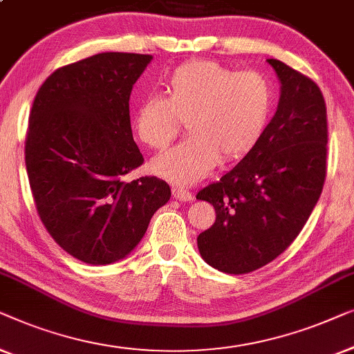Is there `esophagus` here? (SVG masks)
Masks as SVG:
<instances>
[{
  "label": "esophagus",
  "mask_w": 354,
  "mask_h": 354,
  "mask_svg": "<svg viewBox=\"0 0 354 354\" xmlns=\"http://www.w3.org/2000/svg\"><path fill=\"white\" fill-rule=\"evenodd\" d=\"M173 198L179 202H191L192 201V194L189 191H184V189H179V187H173Z\"/></svg>",
  "instance_id": "34e87169"
}]
</instances>
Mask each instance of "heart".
Masks as SVG:
<instances>
[{"mask_svg":"<svg viewBox=\"0 0 354 354\" xmlns=\"http://www.w3.org/2000/svg\"><path fill=\"white\" fill-rule=\"evenodd\" d=\"M274 106V88L257 72H236L212 61H191L171 71L165 94H147L131 115L134 136L152 149L189 136L151 162L153 175L189 186L216 163L242 158L260 141Z\"/></svg>","mask_w":354,"mask_h":354,"instance_id":"1","label":"heart"}]
</instances>
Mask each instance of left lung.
Masks as SVG:
<instances>
[{
	"instance_id": "left-lung-1",
	"label": "left lung",
	"mask_w": 354,
	"mask_h": 354,
	"mask_svg": "<svg viewBox=\"0 0 354 354\" xmlns=\"http://www.w3.org/2000/svg\"><path fill=\"white\" fill-rule=\"evenodd\" d=\"M281 83L274 117L260 141L220 181L198 191L215 225L198 234L201 257L227 274L274 260L305 226L326 179L327 111L317 84L277 59Z\"/></svg>"
}]
</instances>
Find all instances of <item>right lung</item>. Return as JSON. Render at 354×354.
Wrapping results in <instances>:
<instances>
[{
	"label": "right lung",
	"mask_w": 354,
	"mask_h": 354,
	"mask_svg": "<svg viewBox=\"0 0 354 354\" xmlns=\"http://www.w3.org/2000/svg\"><path fill=\"white\" fill-rule=\"evenodd\" d=\"M151 61V54H96L57 68L35 96L26 139L33 201L54 241L88 265L128 257L171 197L156 176L122 179L144 162L129 94Z\"/></svg>",
	"instance_id": "add662e5"
}]
</instances>
